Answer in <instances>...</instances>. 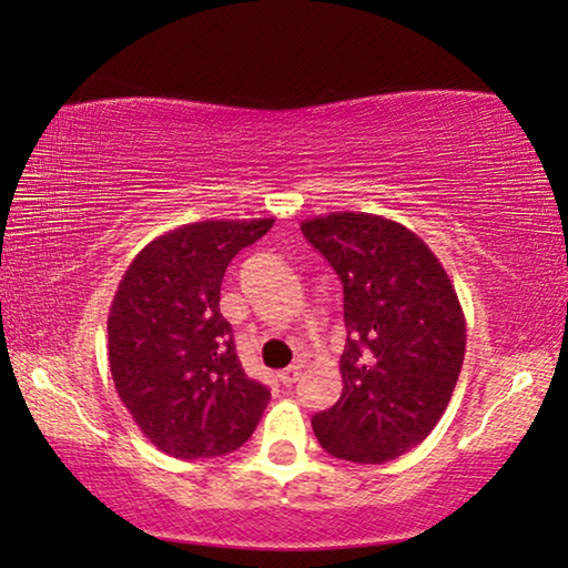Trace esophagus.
<instances>
[{
    "label": "esophagus",
    "mask_w": 568,
    "mask_h": 568,
    "mask_svg": "<svg viewBox=\"0 0 568 568\" xmlns=\"http://www.w3.org/2000/svg\"><path fill=\"white\" fill-rule=\"evenodd\" d=\"M281 383L283 386H293V383L301 378V365H291V368H285V371H281Z\"/></svg>",
    "instance_id": "esophagus-1"
}]
</instances>
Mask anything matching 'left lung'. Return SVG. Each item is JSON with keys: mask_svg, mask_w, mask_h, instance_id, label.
<instances>
[{"mask_svg": "<svg viewBox=\"0 0 568 568\" xmlns=\"http://www.w3.org/2000/svg\"><path fill=\"white\" fill-rule=\"evenodd\" d=\"M343 283V393L313 416L331 456L386 464L446 413L466 353V318L448 273L396 220L328 213L301 223Z\"/></svg>", "mask_w": 568, "mask_h": 568, "instance_id": "1", "label": "left lung"}]
</instances>
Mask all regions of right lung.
I'll return each instance as SVG.
<instances>
[{"label": "right lung", "instance_id": "add662e5", "mask_svg": "<svg viewBox=\"0 0 568 568\" xmlns=\"http://www.w3.org/2000/svg\"><path fill=\"white\" fill-rule=\"evenodd\" d=\"M273 223L175 227L142 247L122 275L108 318L110 373L132 420L162 454L223 456L261 423L271 390L237 361L220 285L230 261Z\"/></svg>", "mask_w": 568, "mask_h": 568}]
</instances>
